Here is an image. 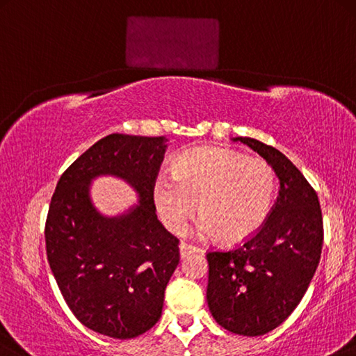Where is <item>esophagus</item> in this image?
<instances>
[{"mask_svg":"<svg viewBox=\"0 0 356 356\" xmlns=\"http://www.w3.org/2000/svg\"><path fill=\"white\" fill-rule=\"evenodd\" d=\"M196 252H200V249L195 245H188V244H185V242H182V244L179 245L180 258H187L188 255H191V253H196Z\"/></svg>","mask_w":356,"mask_h":356,"instance_id":"esophagus-1","label":"esophagus"}]
</instances>
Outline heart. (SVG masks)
I'll use <instances>...</instances> for the list:
<instances>
[{
	"label": "heart",
	"instance_id": "1",
	"mask_svg": "<svg viewBox=\"0 0 356 356\" xmlns=\"http://www.w3.org/2000/svg\"><path fill=\"white\" fill-rule=\"evenodd\" d=\"M171 174L152 185V201L165 227L180 233L198 202L196 231L223 244L250 239L268 218L275 191V174L268 161L238 150L190 149L174 160Z\"/></svg>",
	"mask_w": 356,
	"mask_h": 356
}]
</instances>
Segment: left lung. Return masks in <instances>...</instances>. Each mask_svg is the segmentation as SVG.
I'll list each match as a JSON object with an SVG mask.
<instances>
[{
    "label": "left lung",
    "mask_w": 356,
    "mask_h": 356,
    "mask_svg": "<svg viewBox=\"0 0 356 356\" xmlns=\"http://www.w3.org/2000/svg\"><path fill=\"white\" fill-rule=\"evenodd\" d=\"M234 140L274 169L279 198L249 241L233 250L207 253L206 298L220 326L253 337L277 328L302 300L320 261L323 220L315 190L282 152L252 138Z\"/></svg>",
    "instance_id": "left-lung-1"
}]
</instances>
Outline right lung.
<instances>
[{
	"mask_svg": "<svg viewBox=\"0 0 356 356\" xmlns=\"http://www.w3.org/2000/svg\"><path fill=\"white\" fill-rule=\"evenodd\" d=\"M166 143L118 133L99 139L63 172L50 201L44 234L61 295L83 326L114 339H133L160 320L179 264V239L156 218L152 201ZM101 175L125 179L138 204L103 216L89 196Z\"/></svg>",
	"mask_w": 356,
	"mask_h": 356,
	"instance_id": "right-lung-1",
	"label": "right lung"
}]
</instances>
